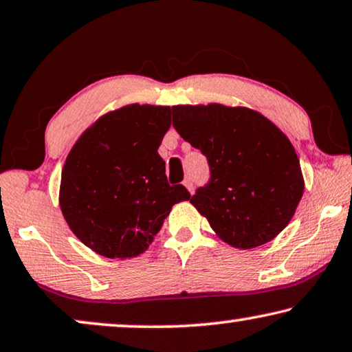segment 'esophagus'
I'll list each match as a JSON object with an SVG mask.
<instances>
[{"mask_svg": "<svg viewBox=\"0 0 352 352\" xmlns=\"http://www.w3.org/2000/svg\"><path fill=\"white\" fill-rule=\"evenodd\" d=\"M184 186L187 187V190L190 193H193V190H195V187H193V181L190 179V177H187V179L184 181Z\"/></svg>", "mask_w": 352, "mask_h": 352, "instance_id": "obj_1", "label": "esophagus"}]
</instances>
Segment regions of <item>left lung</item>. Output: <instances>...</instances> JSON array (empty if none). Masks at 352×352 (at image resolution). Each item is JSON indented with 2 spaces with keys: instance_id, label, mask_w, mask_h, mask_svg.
<instances>
[{
  "instance_id": "8db88e82",
  "label": "left lung",
  "mask_w": 352,
  "mask_h": 352,
  "mask_svg": "<svg viewBox=\"0 0 352 352\" xmlns=\"http://www.w3.org/2000/svg\"><path fill=\"white\" fill-rule=\"evenodd\" d=\"M173 126L206 157L210 179L190 203L233 248L251 249L284 230L303 195L300 160L267 117L222 104L175 106Z\"/></svg>"
}]
</instances>
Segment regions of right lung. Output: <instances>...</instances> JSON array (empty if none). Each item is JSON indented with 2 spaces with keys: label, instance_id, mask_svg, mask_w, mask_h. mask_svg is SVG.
<instances>
[{
  "label": "right lung",
  "instance_id": "right-lung-1",
  "mask_svg": "<svg viewBox=\"0 0 352 352\" xmlns=\"http://www.w3.org/2000/svg\"><path fill=\"white\" fill-rule=\"evenodd\" d=\"M170 113L168 106H125L96 120L68 154L60 208L74 235L100 256H140L171 206L190 198L182 184H168L157 152Z\"/></svg>",
  "mask_w": 352,
  "mask_h": 352
}]
</instances>
